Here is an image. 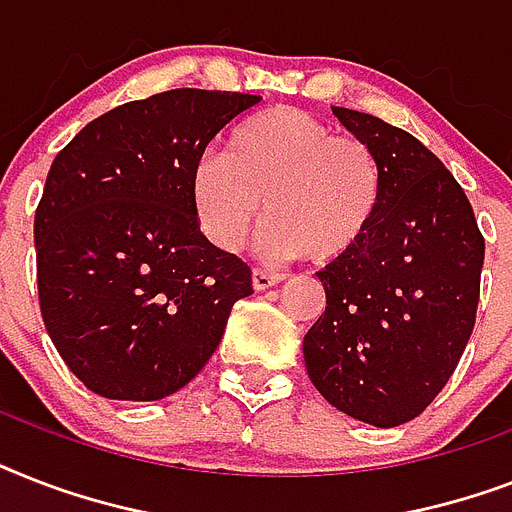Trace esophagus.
Returning a JSON list of instances; mask_svg holds the SVG:
<instances>
[{
    "instance_id": "obj_1",
    "label": "esophagus",
    "mask_w": 512,
    "mask_h": 512,
    "mask_svg": "<svg viewBox=\"0 0 512 512\" xmlns=\"http://www.w3.org/2000/svg\"><path fill=\"white\" fill-rule=\"evenodd\" d=\"M284 279H287L284 273H268V271H260V268H255V271H252V287H255L257 292L276 287V284H281Z\"/></svg>"
}]
</instances>
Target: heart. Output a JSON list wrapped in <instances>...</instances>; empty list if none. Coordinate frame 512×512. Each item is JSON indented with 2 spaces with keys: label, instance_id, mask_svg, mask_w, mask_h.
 <instances>
[{
  "label": "heart",
  "instance_id": "1",
  "mask_svg": "<svg viewBox=\"0 0 512 512\" xmlns=\"http://www.w3.org/2000/svg\"><path fill=\"white\" fill-rule=\"evenodd\" d=\"M191 188L201 228L225 252L247 241L268 207L265 252L335 265L374 231L385 175L364 138L335 132L311 111L279 106L241 122L228 154L201 156Z\"/></svg>",
  "mask_w": 512,
  "mask_h": 512
}]
</instances>
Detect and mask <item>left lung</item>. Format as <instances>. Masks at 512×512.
Listing matches in <instances>:
<instances>
[{"mask_svg": "<svg viewBox=\"0 0 512 512\" xmlns=\"http://www.w3.org/2000/svg\"><path fill=\"white\" fill-rule=\"evenodd\" d=\"M380 156L385 199L356 255L316 276L327 311L305 335L308 377L340 412L396 428L433 404L476 327L484 236L433 151L372 114L332 106Z\"/></svg>", "mask_w": 512, "mask_h": 512, "instance_id": "left-lung-1", "label": "left lung"}]
</instances>
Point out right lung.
<instances>
[{
    "mask_svg": "<svg viewBox=\"0 0 512 512\" xmlns=\"http://www.w3.org/2000/svg\"><path fill=\"white\" fill-rule=\"evenodd\" d=\"M260 95L167 90L92 119L50 167L34 217L44 327L79 380L156 401L196 377L252 271L201 233L191 177Z\"/></svg>",
    "mask_w": 512,
    "mask_h": 512,
    "instance_id": "add662e5",
    "label": "right lung"
}]
</instances>
